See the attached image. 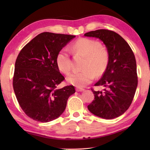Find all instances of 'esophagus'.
Listing matches in <instances>:
<instances>
[{
	"instance_id": "esophagus-1",
	"label": "esophagus",
	"mask_w": 150,
	"mask_h": 150,
	"mask_svg": "<svg viewBox=\"0 0 150 150\" xmlns=\"http://www.w3.org/2000/svg\"><path fill=\"white\" fill-rule=\"evenodd\" d=\"M76 91H77V92H82V91H84L85 89H84V88H76Z\"/></svg>"
}]
</instances>
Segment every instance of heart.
Wrapping results in <instances>:
<instances>
[{
	"instance_id": "heart-1",
	"label": "heart",
	"mask_w": 150,
	"mask_h": 150,
	"mask_svg": "<svg viewBox=\"0 0 150 150\" xmlns=\"http://www.w3.org/2000/svg\"><path fill=\"white\" fill-rule=\"evenodd\" d=\"M72 51L75 54L85 56L80 71H74L67 76V81L76 87H81L89 84L95 75L100 76L108 67L110 55L108 50L102 46L97 40L82 38L75 41L72 45ZM56 64L61 71L68 74L72 69V62L69 53L63 49L56 57Z\"/></svg>"
}]
</instances>
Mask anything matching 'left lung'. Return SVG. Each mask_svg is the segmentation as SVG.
Instances as JSON below:
<instances>
[{
    "mask_svg": "<svg viewBox=\"0 0 150 150\" xmlns=\"http://www.w3.org/2000/svg\"><path fill=\"white\" fill-rule=\"evenodd\" d=\"M85 36L102 40L110 55L105 72L95 85L105 87L103 92L92 89L95 98L87 108L91 113L105 119H112L130 107L138 86L136 62L130 45L115 32L97 30Z\"/></svg>",
    "mask_w": 150,
    "mask_h": 150,
    "instance_id": "obj_1",
    "label": "left lung"
}]
</instances>
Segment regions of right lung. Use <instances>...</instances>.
Instances as JSON below:
<instances>
[{"label":"right lung","mask_w":150,"mask_h":150,"mask_svg":"<svg viewBox=\"0 0 150 150\" xmlns=\"http://www.w3.org/2000/svg\"><path fill=\"white\" fill-rule=\"evenodd\" d=\"M75 35L43 32L20 51L15 63L13 88L25 114L35 121L48 122L64 112L73 85L58 88L65 79L56 57Z\"/></svg>","instance_id":"1"}]
</instances>
